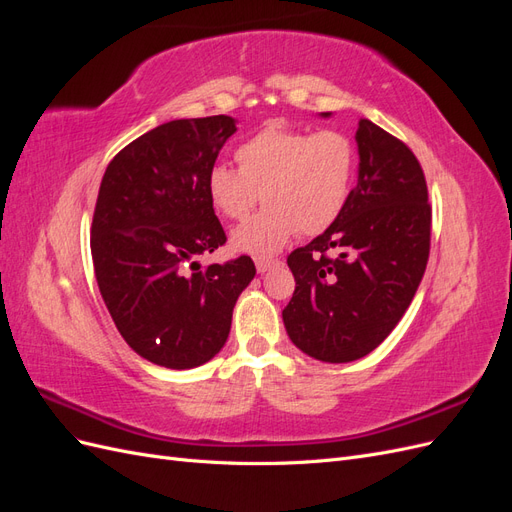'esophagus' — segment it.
Returning a JSON list of instances; mask_svg holds the SVG:
<instances>
[{
  "instance_id": "1",
  "label": "esophagus",
  "mask_w": 512,
  "mask_h": 512,
  "mask_svg": "<svg viewBox=\"0 0 512 512\" xmlns=\"http://www.w3.org/2000/svg\"><path fill=\"white\" fill-rule=\"evenodd\" d=\"M277 265H280V260H277V258H256L258 273H267L269 269H273Z\"/></svg>"
}]
</instances>
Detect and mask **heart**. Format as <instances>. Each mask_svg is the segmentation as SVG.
Returning <instances> with one entry per match:
<instances>
[{
    "label": "heart",
    "mask_w": 512,
    "mask_h": 512,
    "mask_svg": "<svg viewBox=\"0 0 512 512\" xmlns=\"http://www.w3.org/2000/svg\"><path fill=\"white\" fill-rule=\"evenodd\" d=\"M237 168L215 164L207 175L211 205L228 220L267 209L232 235V245L256 256L275 254L294 232L318 235L342 213L350 196L356 151L337 130L303 132L280 123L262 128L235 151Z\"/></svg>",
    "instance_id": "obj_1"
}]
</instances>
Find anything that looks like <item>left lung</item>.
Segmentation results:
<instances>
[{"instance_id":"obj_1","label":"left lung","mask_w":512,"mask_h":512,"mask_svg":"<svg viewBox=\"0 0 512 512\" xmlns=\"http://www.w3.org/2000/svg\"><path fill=\"white\" fill-rule=\"evenodd\" d=\"M329 117V113H322ZM359 181L339 218L288 256L292 344L324 363L378 348L412 303L429 260L431 205L412 149L369 119L356 128Z\"/></svg>"}]
</instances>
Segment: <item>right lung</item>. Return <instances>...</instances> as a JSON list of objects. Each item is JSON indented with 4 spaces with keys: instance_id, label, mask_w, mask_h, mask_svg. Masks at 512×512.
<instances>
[{
    "instance_id": "obj_1",
    "label": "right lung",
    "mask_w": 512,
    "mask_h": 512,
    "mask_svg": "<svg viewBox=\"0 0 512 512\" xmlns=\"http://www.w3.org/2000/svg\"><path fill=\"white\" fill-rule=\"evenodd\" d=\"M235 132L228 115L162 123L123 147L100 183L91 222L100 294L128 346L168 369L222 350L256 275L250 256L205 269L194 260L226 243L207 175Z\"/></svg>"
}]
</instances>
